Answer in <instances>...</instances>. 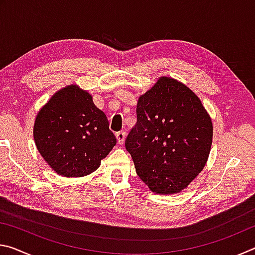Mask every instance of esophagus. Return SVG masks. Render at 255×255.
Segmentation results:
<instances>
[{"label":"esophagus","mask_w":255,"mask_h":255,"mask_svg":"<svg viewBox=\"0 0 255 255\" xmlns=\"http://www.w3.org/2000/svg\"><path fill=\"white\" fill-rule=\"evenodd\" d=\"M116 137H117V141L119 144H124L125 138H126V132L125 131H118L116 133Z\"/></svg>","instance_id":"obj_1"}]
</instances>
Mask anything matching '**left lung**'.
Instances as JSON below:
<instances>
[{"instance_id": "1", "label": "left lung", "mask_w": 255, "mask_h": 255, "mask_svg": "<svg viewBox=\"0 0 255 255\" xmlns=\"http://www.w3.org/2000/svg\"><path fill=\"white\" fill-rule=\"evenodd\" d=\"M137 123L125 141L136 172L153 192H180L200 173L209 156L213 124L195 93L161 77L139 97Z\"/></svg>"}]
</instances>
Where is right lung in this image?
Returning <instances> with one entry per match:
<instances>
[{"label": "right lung", "mask_w": 255, "mask_h": 255, "mask_svg": "<svg viewBox=\"0 0 255 255\" xmlns=\"http://www.w3.org/2000/svg\"><path fill=\"white\" fill-rule=\"evenodd\" d=\"M33 138L51 169L67 178L92 173L117 144L105 112L76 85L59 90L41 108Z\"/></svg>", "instance_id": "add662e5"}]
</instances>
